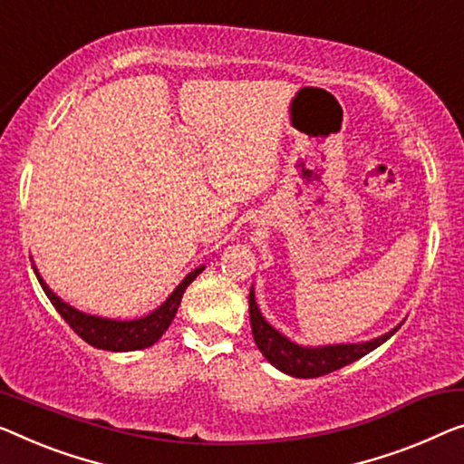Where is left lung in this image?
Wrapping results in <instances>:
<instances>
[{
    "label": "left lung",
    "mask_w": 464,
    "mask_h": 464,
    "mask_svg": "<svg viewBox=\"0 0 464 464\" xmlns=\"http://www.w3.org/2000/svg\"><path fill=\"white\" fill-rule=\"evenodd\" d=\"M250 324L254 342L258 350L265 354V358L276 369L287 372L292 377L300 379H313L329 375L342 366L350 364L369 354L382 345L383 342L396 334L398 327L385 334L372 342L364 343H348V345H323V348H302L283 337L279 331H275L271 324L262 319L258 306H256L254 292H250Z\"/></svg>",
    "instance_id": "8db88e82"
}]
</instances>
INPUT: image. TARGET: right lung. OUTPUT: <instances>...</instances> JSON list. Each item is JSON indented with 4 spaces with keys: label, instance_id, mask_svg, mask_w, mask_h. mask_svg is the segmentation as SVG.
Segmentation results:
<instances>
[{
    "label": "right lung",
    "instance_id": "right-lung-1",
    "mask_svg": "<svg viewBox=\"0 0 464 464\" xmlns=\"http://www.w3.org/2000/svg\"><path fill=\"white\" fill-rule=\"evenodd\" d=\"M202 271L204 266L191 271L160 308L137 321H110V319H100V316L82 314L77 308L68 306L66 302H62L58 295L45 285L39 273H37V279L41 283V287H44L45 295L53 304V308L58 310L62 319L71 324V329L81 337V340H85L89 345H93V348H100V350L130 352V350L148 348V345L160 340L164 331L169 329V324L172 323V319H175L177 308L179 304H181L185 289H188L189 283Z\"/></svg>",
    "mask_w": 464,
    "mask_h": 464
}]
</instances>
